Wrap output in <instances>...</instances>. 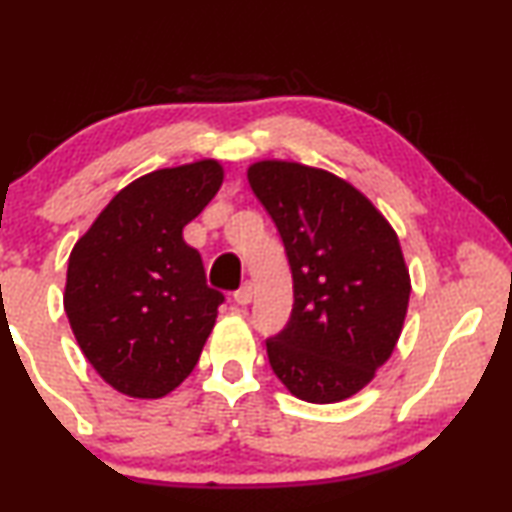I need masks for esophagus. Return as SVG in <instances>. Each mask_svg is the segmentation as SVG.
I'll list each match as a JSON object with an SVG mask.
<instances>
[{
  "label": "esophagus",
  "instance_id": "obj_1",
  "mask_svg": "<svg viewBox=\"0 0 512 512\" xmlns=\"http://www.w3.org/2000/svg\"><path fill=\"white\" fill-rule=\"evenodd\" d=\"M251 296H254V289H251L249 282H244L240 289L233 293V298H235L237 305H249L251 303Z\"/></svg>",
  "mask_w": 512,
  "mask_h": 512
}]
</instances>
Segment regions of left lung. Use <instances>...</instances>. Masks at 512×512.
<instances>
[{
    "label": "left lung",
    "mask_w": 512,
    "mask_h": 512,
    "mask_svg": "<svg viewBox=\"0 0 512 512\" xmlns=\"http://www.w3.org/2000/svg\"><path fill=\"white\" fill-rule=\"evenodd\" d=\"M249 184L282 237L293 277L286 326L265 340L284 387L335 403L373 380L394 352L410 277L394 228L331 172L284 160L249 167Z\"/></svg>",
    "instance_id": "8db88e82"
}]
</instances>
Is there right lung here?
Wrapping results in <instances>:
<instances>
[{
	"label": "right lung",
	"instance_id": "1",
	"mask_svg": "<svg viewBox=\"0 0 512 512\" xmlns=\"http://www.w3.org/2000/svg\"><path fill=\"white\" fill-rule=\"evenodd\" d=\"M216 160L144 174L125 186L67 265L65 312L104 382L160 398L191 375L223 293L209 289L198 249L181 230L221 188Z\"/></svg>",
	"mask_w": 512,
	"mask_h": 512
}]
</instances>
